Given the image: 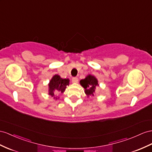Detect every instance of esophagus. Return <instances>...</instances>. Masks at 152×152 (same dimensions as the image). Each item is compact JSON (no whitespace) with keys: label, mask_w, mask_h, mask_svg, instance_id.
<instances>
[{"label":"esophagus","mask_w":152,"mask_h":152,"mask_svg":"<svg viewBox=\"0 0 152 152\" xmlns=\"http://www.w3.org/2000/svg\"><path fill=\"white\" fill-rule=\"evenodd\" d=\"M78 81V78L76 77H74L72 78V83H77Z\"/></svg>","instance_id":"34e87169"}]
</instances>
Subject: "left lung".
I'll list each match as a JSON object with an SVG mask.
<instances>
[{
    "label": "left lung",
    "mask_w": 152,
    "mask_h": 152,
    "mask_svg": "<svg viewBox=\"0 0 152 152\" xmlns=\"http://www.w3.org/2000/svg\"><path fill=\"white\" fill-rule=\"evenodd\" d=\"M80 83L85 88V92L88 97L89 96H94L96 87L99 86L98 81L96 77L91 75H88L85 79L80 80Z\"/></svg>",
    "instance_id": "obj_1"
}]
</instances>
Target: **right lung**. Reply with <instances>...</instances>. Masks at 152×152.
Returning a JSON list of instances; mask_svg holds the SVG:
<instances>
[{
	"label": "right lung",
	"mask_w": 152,
	"mask_h": 152,
	"mask_svg": "<svg viewBox=\"0 0 152 152\" xmlns=\"http://www.w3.org/2000/svg\"><path fill=\"white\" fill-rule=\"evenodd\" d=\"M69 85V79H63L58 75L53 76L52 79L50 80L49 83V94L54 97V98L57 99L55 94H59L60 92L64 93L67 85Z\"/></svg>",
	"instance_id": "right-lung-1"
}]
</instances>
